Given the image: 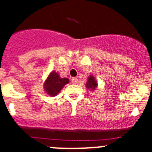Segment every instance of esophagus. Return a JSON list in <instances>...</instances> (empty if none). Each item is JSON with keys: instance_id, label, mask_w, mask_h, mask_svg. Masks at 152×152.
I'll return each instance as SVG.
<instances>
[{"instance_id": "esophagus-1", "label": "esophagus", "mask_w": 152, "mask_h": 152, "mask_svg": "<svg viewBox=\"0 0 152 152\" xmlns=\"http://www.w3.org/2000/svg\"><path fill=\"white\" fill-rule=\"evenodd\" d=\"M77 82H78V79H77V77H73V78L72 79V83L73 84H77Z\"/></svg>"}]
</instances>
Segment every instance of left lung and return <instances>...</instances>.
Masks as SVG:
<instances>
[{
  "mask_svg": "<svg viewBox=\"0 0 152 152\" xmlns=\"http://www.w3.org/2000/svg\"><path fill=\"white\" fill-rule=\"evenodd\" d=\"M86 87H87L88 89H91V91L96 89V87H97V83L96 82V80H95V78L94 76H91H91L88 77V83L86 84Z\"/></svg>",
  "mask_w": 152,
  "mask_h": 152,
  "instance_id": "1",
  "label": "left lung"
}]
</instances>
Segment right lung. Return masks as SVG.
Returning <instances> with one entry per match:
<instances>
[{
  "label": "right lung",
  "instance_id": "right-lung-1",
  "mask_svg": "<svg viewBox=\"0 0 152 152\" xmlns=\"http://www.w3.org/2000/svg\"><path fill=\"white\" fill-rule=\"evenodd\" d=\"M69 82L68 78H61L56 72H51L48 78L45 81V91L52 96H56L64 85Z\"/></svg>",
  "mask_w": 152,
  "mask_h": 152
}]
</instances>
